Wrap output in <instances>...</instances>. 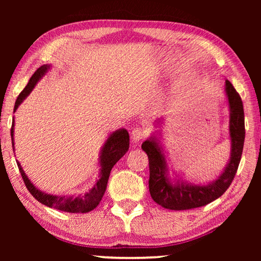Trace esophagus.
Wrapping results in <instances>:
<instances>
[{
	"instance_id": "34e87169",
	"label": "esophagus",
	"mask_w": 261,
	"mask_h": 261,
	"mask_svg": "<svg viewBox=\"0 0 261 261\" xmlns=\"http://www.w3.org/2000/svg\"><path fill=\"white\" fill-rule=\"evenodd\" d=\"M148 135V131L143 127H135L131 131V139L134 142H139L141 139H143Z\"/></svg>"
}]
</instances>
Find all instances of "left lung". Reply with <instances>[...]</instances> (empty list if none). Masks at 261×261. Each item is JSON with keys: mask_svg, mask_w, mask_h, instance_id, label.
<instances>
[{"mask_svg": "<svg viewBox=\"0 0 261 261\" xmlns=\"http://www.w3.org/2000/svg\"><path fill=\"white\" fill-rule=\"evenodd\" d=\"M224 92L230 110L231 152L229 163L215 180L206 185H195L181 178L171 180L168 176L167 160L158 138L151 136L142 143V150L149 159V192L153 201L160 206L175 211L204 206L223 195L231 185L239 167L245 143V112L239 93L228 80H225Z\"/></svg>", "mask_w": 261, "mask_h": 261, "instance_id": "8db88e82", "label": "left lung"}]
</instances>
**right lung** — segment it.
<instances>
[{
    "instance_id": "right-lung-1",
    "label": "right lung",
    "mask_w": 261,
    "mask_h": 261,
    "mask_svg": "<svg viewBox=\"0 0 261 261\" xmlns=\"http://www.w3.org/2000/svg\"><path fill=\"white\" fill-rule=\"evenodd\" d=\"M50 68V65H42L39 67L35 74L31 76L27 86L23 88V91L20 93L15 101L14 110L19 108V105L23 102V99L29 95L32 92L33 88L37 85V83L40 81L43 76L46 75L47 71ZM14 119L12 121V126H11V139H12V147L14 151ZM130 139L129 134L125 129H119L110 135L108 140L105 141L104 146L101 149V153H99V175L98 178L90 191L85 194H80V195H53V194H47L37 188L32 184L31 180L28 178L23 168L21 167L19 162L18 164L19 170L21 173L22 178H23L24 184L28 188V191L31 193V195L35 197L38 202L46 205L48 207H53L59 211H64V212L68 213H87L90 211L95 208L101 202V199L104 195L105 190H107L108 180L110 177V173L112 170L113 166L119 162V160L124 156L125 152L129 150Z\"/></svg>"
}]
</instances>
